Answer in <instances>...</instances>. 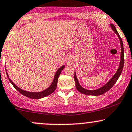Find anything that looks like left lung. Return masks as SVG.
Listing matches in <instances>:
<instances>
[{
	"label": "left lung",
	"instance_id": "obj_1",
	"mask_svg": "<svg viewBox=\"0 0 132 132\" xmlns=\"http://www.w3.org/2000/svg\"><path fill=\"white\" fill-rule=\"evenodd\" d=\"M110 26L112 28L113 31L115 32L117 34V35L118 36V37H119V39L120 41V44H121V59H120V66L119 68H118V70H117V73L115 74L113 78H111L110 80L105 85H104L103 86L99 88L98 89H95V90H88V89H85V88H82L81 86H80V85L78 82V80L76 78V73L75 72V82H76V88L77 89V90L79 92H80L81 93L84 94V95H95V96H98V95H101L102 94L105 93L106 92H108L110 89H111L112 88V86L115 85V83L117 82V81L118 80V78L121 75V72H122L123 68V64H124V56H123V42L122 39L120 37V36L118 34V32H117V29H116L115 26L113 24H110Z\"/></svg>",
	"mask_w": 132,
	"mask_h": 132
}]
</instances>
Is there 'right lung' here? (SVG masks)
<instances>
[{"instance_id": "obj_1", "label": "right lung", "mask_w": 132, "mask_h": 132, "mask_svg": "<svg viewBox=\"0 0 132 132\" xmlns=\"http://www.w3.org/2000/svg\"><path fill=\"white\" fill-rule=\"evenodd\" d=\"M64 68V66H61V68L57 69V71H56V74H55V76L54 78V79H53V81L52 82V84L51 85V86L49 87L47 89H45V90L43 91V92H26V91L23 90V89H21V88H18L15 84L12 81L11 79L9 78L8 76V74H7V72L6 71V73L7 76H8L10 82H11V84L14 86V88L18 91L19 92L21 93L22 95H23L24 96L28 97V98H32V99H39V98H44V97L46 96H48V95H51V93H53V92H54L55 89H56V87H57V79H58V78L59 76V75L61 74V71L63 70Z\"/></svg>"}]
</instances>
